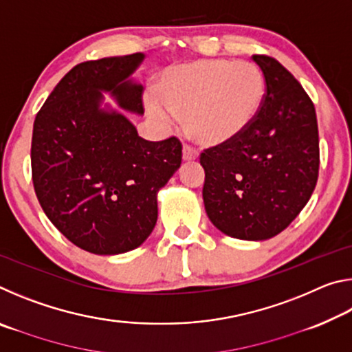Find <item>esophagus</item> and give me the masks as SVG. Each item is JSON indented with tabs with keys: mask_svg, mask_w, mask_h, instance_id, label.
Listing matches in <instances>:
<instances>
[{
	"mask_svg": "<svg viewBox=\"0 0 352 352\" xmlns=\"http://www.w3.org/2000/svg\"><path fill=\"white\" fill-rule=\"evenodd\" d=\"M199 158V152L195 151L194 147H190L188 144L183 146V160L184 162H194V160Z\"/></svg>",
	"mask_w": 352,
	"mask_h": 352,
	"instance_id": "34e87169",
	"label": "esophagus"
}]
</instances>
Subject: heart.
I'll use <instances>...</instances> for the list:
<instances>
[{
	"mask_svg": "<svg viewBox=\"0 0 352 352\" xmlns=\"http://www.w3.org/2000/svg\"><path fill=\"white\" fill-rule=\"evenodd\" d=\"M147 99V110L164 124L186 119L195 140L219 146L236 140L250 127L262 105L265 82L250 62L200 58L163 71Z\"/></svg>",
	"mask_w": 352,
	"mask_h": 352,
	"instance_id": "obj_1",
	"label": "heart"
}]
</instances>
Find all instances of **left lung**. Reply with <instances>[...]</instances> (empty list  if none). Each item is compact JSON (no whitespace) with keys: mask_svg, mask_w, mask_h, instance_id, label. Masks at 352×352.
I'll list each match as a JSON object with an SVG mask.
<instances>
[{"mask_svg":"<svg viewBox=\"0 0 352 352\" xmlns=\"http://www.w3.org/2000/svg\"><path fill=\"white\" fill-rule=\"evenodd\" d=\"M265 96L236 140L206 148L204 204L223 234L267 241L287 228L311 199L318 178L315 107L294 76L273 57L253 56Z\"/></svg>","mask_w":352,"mask_h":352,"instance_id":"left-lung-1","label":"left lung"}]
</instances>
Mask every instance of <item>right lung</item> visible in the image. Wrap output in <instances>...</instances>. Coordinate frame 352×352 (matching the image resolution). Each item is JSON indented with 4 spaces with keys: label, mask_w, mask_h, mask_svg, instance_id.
<instances>
[{
    "label": "right lung",
    "mask_w": 352,
    "mask_h": 352,
    "mask_svg": "<svg viewBox=\"0 0 352 352\" xmlns=\"http://www.w3.org/2000/svg\"><path fill=\"white\" fill-rule=\"evenodd\" d=\"M142 52L76 65L34 121L31 164L37 199L60 233L85 252L121 254L155 228L157 195L182 164L175 136L146 141L122 111L142 115L132 74Z\"/></svg>",
    "instance_id": "obj_1"
}]
</instances>
